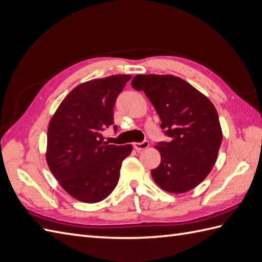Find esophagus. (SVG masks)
Wrapping results in <instances>:
<instances>
[{"mask_svg":"<svg viewBox=\"0 0 262 262\" xmlns=\"http://www.w3.org/2000/svg\"><path fill=\"white\" fill-rule=\"evenodd\" d=\"M148 146H149V143L147 141H144L142 143H135V144H134V148H135L138 151H141V150H144V149L147 148Z\"/></svg>","mask_w":262,"mask_h":262,"instance_id":"esophagus-1","label":"esophagus"}]
</instances>
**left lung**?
I'll list each match as a JSON object with an SVG mask.
<instances>
[{"instance_id": "left-lung-1", "label": "left lung", "mask_w": 262, "mask_h": 262, "mask_svg": "<svg viewBox=\"0 0 262 262\" xmlns=\"http://www.w3.org/2000/svg\"><path fill=\"white\" fill-rule=\"evenodd\" d=\"M132 87L143 90L161 118L169 142L155 146L161 163L150 173L168 193L196 187L212 171L222 143L217 112L211 100L183 79L172 75H137Z\"/></svg>"}]
</instances>
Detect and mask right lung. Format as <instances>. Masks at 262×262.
Wrapping results in <instances>:
<instances>
[{
    "label": "right lung",
    "mask_w": 262,
    "mask_h": 262,
    "mask_svg": "<svg viewBox=\"0 0 262 262\" xmlns=\"http://www.w3.org/2000/svg\"><path fill=\"white\" fill-rule=\"evenodd\" d=\"M130 75L78 84L49 123L46 159L63 190L84 203L105 200L116 187L121 163L133 146L108 145L102 130L114 124V106ZM116 128V126H115Z\"/></svg>",
    "instance_id": "right-lung-1"
}]
</instances>
